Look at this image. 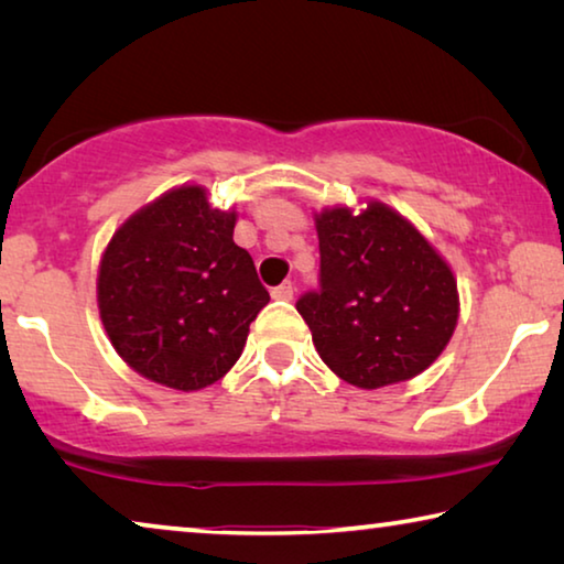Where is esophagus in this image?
Wrapping results in <instances>:
<instances>
[{
  "label": "esophagus",
  "mask_w": 564,
  "mask_h": 564,
  "mask_svg": "<svg viewBox=\"0 0 564 564\" xmlns=\"http://www.w3.org/2000/svg\"><path fill=\"white\" fill-rule=\"evenodd\" d=\"M293 283L291 281H285V283H281V285H275V289L271 291V295L275 301H291L293 299Z\"/></svg>",
  "instance_id": "1"
}]
</instances>
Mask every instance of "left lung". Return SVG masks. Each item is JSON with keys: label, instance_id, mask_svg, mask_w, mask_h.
<instances>
[{"label": "left lung", "instance_id": "left-lung-1", "mask_svg": "<svg viewBox=\"0 0 564 564\" xmlns=\"http://www.w3.org/2000/svg\"><path fill=\"white\" fill-rule=\"evenodd\" d=\"M321 279L295 308L313 346L356 388L410 380L445 350L457 326V283L435 248L393 208L316 216Z\"/></svg>", "mask_w": 564, "mask_h": 564}]
</instances>
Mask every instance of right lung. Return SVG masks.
Segmentation results:
<instances>
[{
  "label": "right lung",
  "mask_w": 564,
  "mask_h": 564,
  "mask_svg": "<svg viewBox=\"0 0 564 564\" xmlns=\"http://www.w3.org/2000/svg\"><path fill=\"white\" fill-rule=\"evenodd\" d=\"M236 214L202 186L169 191L123 224L104 251L97 299L111 346L174 390L216 383L241 358L248 326L271 301L234 243Z\"/></svg>",
  "instance_id": "1"
}]
</instances>
